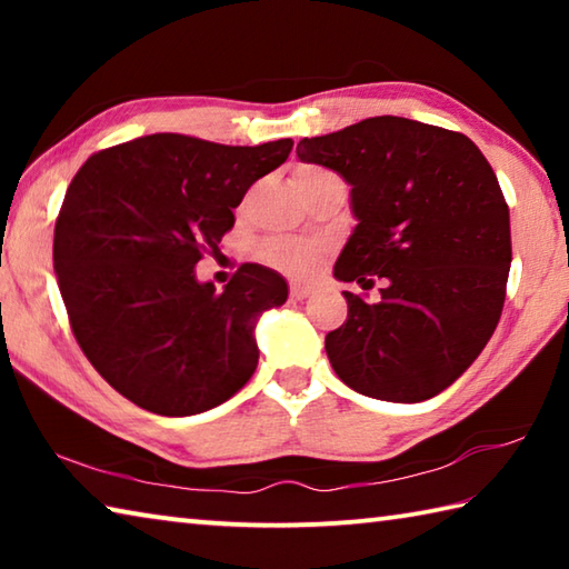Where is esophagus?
Here are the masks:
<instances>
[{"label":"esophagus","instance_id":"34e87169","mask_svg":"<svg viewBox=\"0 0 569 569\" xmlns=\"http://www.w3.org/2000/svg\"><path fill=\"white\" fill-rule=\"evenodd\" d=\"M311 293V286H303V283H291V298L293 301H303Z\"/></svg>","mask_w":569,"mask_h":569}]
</instances>
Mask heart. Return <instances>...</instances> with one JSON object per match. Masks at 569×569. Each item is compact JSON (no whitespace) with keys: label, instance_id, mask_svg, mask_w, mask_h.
<instances>
[{"label":"heart","instance_id":"b5f03b06","mask_svg":"<svg viewBox=\"0 0 569 569\" xmlns=\"http://www.w3.org/2000/svg\"><path fill=\"white\" fill-rule=\"evenodd\" d=\"M311 172H319L316 168H303L296 172L298 178L311 176ZM323 256V246L316 243V240H306V238H268L266 243L261 246V258L263 261L281 271L286 276L293 278H306L316 271Z\"/></svg>","mask_w":569,"mask_h":569}]
</instances>
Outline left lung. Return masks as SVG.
<instances>
[{"instance_id":"8db88e82","label":"left lung","mask_w":569,"mask_h":569,"mask_svg":"<svg viewBox=\"0 0 569 569\" xmlns=\"http://www.w3.org/2000/svg\"><path fill=\"white\" fill-rule=\"evenodd\" d=\"M298 158L351 186L359 220L333 276L387 286L326 336L339 379L363 397L417 403L465 373L499 323L512 236L502 188L467 134L407 118H369L298 142Z\"/></svg>"}]
</instances>
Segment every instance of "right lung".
I'll return each mask as SVG.
<instances>
[{"label": "right lung", "mask_w": 569, "mask_h": 569, "mask_svg": "<svg viewBox=\"0 0 569 569\" xmlns=\"http://www.w3.org/2000/svg\"><path fill=\"white\" fill-rule=\"evenodd\" d=\"M291 148V138L246 148L156 132L77 170L54 226L57 286L84 356L140 409L190 417L253 377L258 316L286 303L288 283L243 263L216 291L196 266Z\"/></svg>", "instance_id": "add662e5"}]
</instances>
